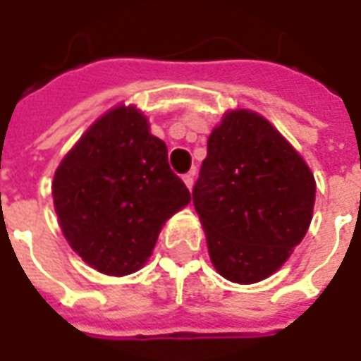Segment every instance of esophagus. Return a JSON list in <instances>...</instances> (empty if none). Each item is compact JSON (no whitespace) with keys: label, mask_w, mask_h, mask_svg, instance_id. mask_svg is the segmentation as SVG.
I'll return each instance as SVG.
<instances>
[{"label":"esophagus","mask_w":361,"mask_h":361,"mask_svg":"<svg viewBox=\"0 0 361 361\" xmlns=\"http://www.w3.org/2000/svg\"><path fill=\"white\" fill-rule=\"evenodd\" d=\"M183 181H185L187 189L191 191L192 185H195V172H187V174L183 176Z\"/></svg>","instance_id":"34e87169"}]
</instances>
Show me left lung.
<instances>
[{
  "instance_id": "1",
  "label": "left lung",
  "mask_w": 361,
  "mask_h": 361,
  "mask_svg": "<svg viewBox=\"0 0 361 361\" xmlns=\"http://www.w3.org/2000/svg\"><path fill=\"white\" fill-rule=\"evenodd\" d=\"M314 199L309 164L263 115L231 109L221 117L192 204L224 279L255 284L279 271L307 235Z\"/></svg>"
}]
</instances>
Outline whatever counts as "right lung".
Masks as SVG:
<instances>
[{
  "label": "right lung",
  "mask_w": 361,
  "mask_h": 361,
  "mask_svg": "<svg viewBox=\"0 0 361 361\" xmlns=\"http://www.w3.org/2000/svg\"><path fill=\"white\" fill-rule=\"evenodd\" d=\"M54 212L71 250L102 274L145 265L166 219L191 202L170 170L166 144L136 106L96 119L62 159L52 180Z\"/></svg>",
  "instance_id": "right-lung-1"
}]
</instances>
